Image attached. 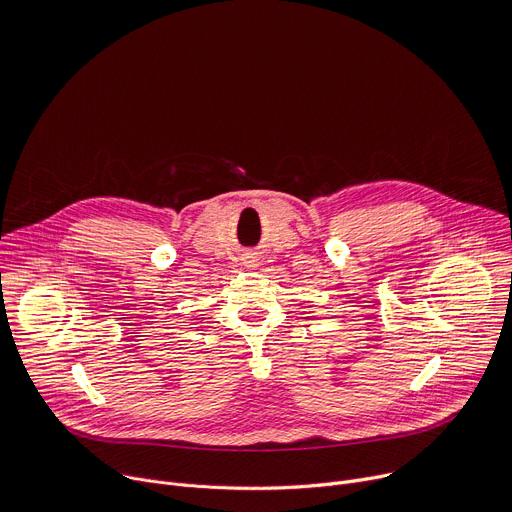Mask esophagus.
Instances as JSON below:
<instances>
[{
    "instance_id": "esophagus-1",
    "label": "esophagus",
    "mask_w": 512,
    "mask_h": 512,
    "mask_svg": "<svg viewBox=\"0 0 512 512\" xmlns=\"http://www.w3.org/2000/svg\"><path fill=\"white\" fill-rule=\"evenodd\" d=\"M243 265L245 267H257L259 265V257H257V253H253V251H247L245 255H243Z\"/></svg>"
}]
</instances>
